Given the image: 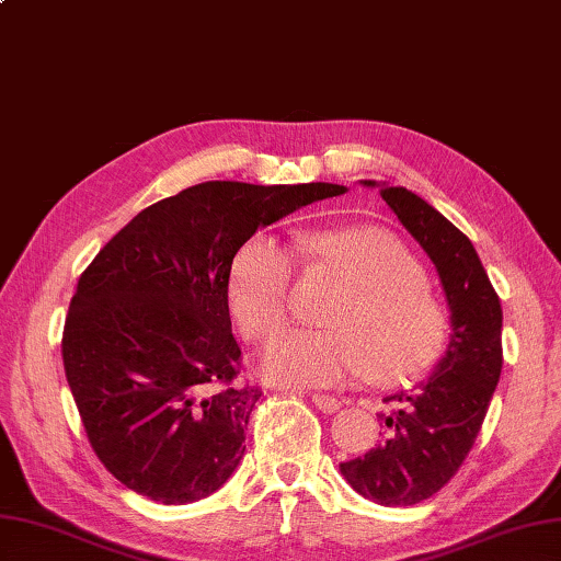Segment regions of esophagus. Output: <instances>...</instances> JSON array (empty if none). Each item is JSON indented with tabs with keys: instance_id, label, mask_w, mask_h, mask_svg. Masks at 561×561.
<instances>
[{
	"instance_id": "esophagus-1",
	"label": "esophagus",
	"mask_w": 561,
	"mask_h": 561,
	"mask_svg": "<svg viewBox=\"0 0 561 561\" xmlns=\"http://www.w3.org/2000/svg\"><path fill=\"white\" fill-rule=\"evenodd\" d=\"M310 399L324 413H334V411H340V407H342V401L336 397H330V394H312Z\"/></svg>"
}]
</instances>
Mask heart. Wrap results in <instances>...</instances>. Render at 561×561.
Instances as JSON below:
<instances>
[{"mask_svg": "<svg viewBox=\"0 0 561 561\" xmlns=\"http://www.w3.org/2000/svg\"><path fill=\"white\" fill-rule=\"evenodd\" d=\"M304 257L336 270L351 286L324 324L296 330L270 346L267 380L289 387H334L358 377L380 385L415 380L447 346L449 318L425 284V272L394 233L375 227L312 231L298 243ZM296 255L255 233L229 267V308L251 342H270L291 316Z\"/></svg>", "mask_w": 561, "mask_h": 561, "instance_id": "b5f03b06", "label": "heart"}]
</instances>
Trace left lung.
Listing matches in <instances>:
<instances>
[{
    "label": "left lung",
    "instance_id": "8db88e82",
    "mask_svg": "<svg viewBox=\"0 0 561 561\" xmlns=\"http://www.w3.org/2000/svg\"><path fill=\"white\" fill-rule=\"evenodd\" d=\"M380 195L435 263L451 336L427 380L385 399L392 409L380 413L387 427L380 445L340 471L366 500L411 506L445 488L473 449L502 373V306L463 231L409 188L380 186Z\"/></svg>",
    "mask_w": 561,
    "mask_h": 561
}]
</instances>
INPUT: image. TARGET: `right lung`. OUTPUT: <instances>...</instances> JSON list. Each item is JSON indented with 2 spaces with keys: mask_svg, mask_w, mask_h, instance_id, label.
I'll use <instances>...</instances> for the list:
<instances>
[{
  "mask_svg": "<svg viewBox=\"0 0 561 561\" xmlns=\"http://www.w3.org/2000/svg\"><path fill=\"white\" fill-rule=\"evenodd\" d=\"M344 191L205 181L138 213L85 267L64 370L90 447L128 490L188 504L227 483L263 397L237 380L231 260L260 227Z\"/></svg>",
  "mask_w": 561,
  "mask_h": 561,
  "instance_id": "right-lung-1",
  "label": "right lung"
}]
</instances>
